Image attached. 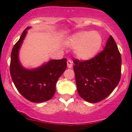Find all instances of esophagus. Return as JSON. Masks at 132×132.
Wrapping results in <instances>:
<instances>
[{"label":"esophagus","mask_w":132,"mask_h":132,"mask_svg":"<svg viewBox=\"0 0 132 132\" xmlns=\"http://www.w3.org/2000/svg\"><path fill=\"white\" fill-rule=\"evenodd\" d=\"M67 66H68V68H71L72 67V62L71 60H68L67 61Z\"/></svg>","instance_id":"esophagus-1"}]
</instances>
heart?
<instances>
[{
  "instance_id": "obj_1",
  "label": "heart",
  "mask_w": 132,
  "mask_h": 132,
  "mask_svg": "<svg viewBox=\"0 0 132 132\" xmlns=\"http://www.w3.org/2000/svg\"><path fill=\"white\" fill-rule=\"evenodd\" d=\"M68 44L74 47L75 55L81 60H88L96 55L102 45V37L96 31H81L69 38Z\"/></svg>"
}]
</instances>
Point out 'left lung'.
<instances>
[{"label":"left lung","instance_id":"obj_1","mask_svg":"<svg viewBox=\"0 0 132 132\" xmlns=\"http://www.w3.org/2000/svg\"><path fill=\"white\" fill-rule=\"evenodd\" d=\"M73 67L79 96L90 103L103 100L119 84L121 75V56L112 36L104 49L86 61L74 59Z\"/></svg>","mask_w":132,"mask_h":132}]
</instances>
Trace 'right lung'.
I'll list each match as a JSON object with an SVG mask.
<instances>
[{"mask_svg":"<svg viewBox=\"0 0 132 132\" xmlns=\"http://www.w3.org/2000/svg\"><path fill=\"white\" fill-rule=\"evenodd\" d=\"M24 30L11 54L10 74L18 91L27 100L42 103L50 100L55 92L56 84L67 67L66 59L50 60L38 68L29 70L22 66L18 52L27 29Z\"/></svg>","mask_w":132,"mask_h":132,"instance_id":"1","label":"right lung"}]
</instances>
